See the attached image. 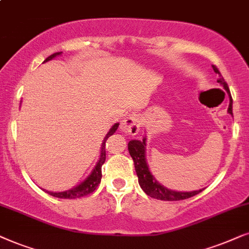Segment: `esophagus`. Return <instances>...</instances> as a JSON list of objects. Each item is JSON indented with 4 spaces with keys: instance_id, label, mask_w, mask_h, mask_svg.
Returning <instances> with one entry per match:
<instances>
[{
    "instance_id": "esophagus-1",
    "label": "esophagus",
    "mask_w": 249,
    "mask_h": 249,
    "mask_svg": "<svg viewBox=\"0 0 249 249\" xmlns=\"http://www.w3.org/2000/svg\"><path fill=\"white\" fill-rule=\"evenodd\" d=\"M140 119H139V116L137 114L128 115L121 123V130L126 134L137 135L140 131Z\"/></svg>"
}]
</instances>
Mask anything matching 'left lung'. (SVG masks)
<instances>
[{
	"mask_svg": "<svg viewBox=\"0 0 249 249\" xmlns=\"http://www.w3.org/2000/svg\"><path fill=\"white\" fill-rule=\"evenodd\" d=\"M214 71L218 74L220 78H217V83L221 84L225 89V91L230 94V90H229V86L223 78V76L221 75L220 71H218L216 66H213ZM231 97V95H230ZM229 114L232 115V100H230V105H229L228 109ZM144 145H145V139L140 140H132L128 142V151L132 159L134 161V167L135 172H137L138 178H139V184L142 188L145 194L148 196L159 200H167V201H173V200H183L187 198L194 197L199 192L203 191V189L198 191H191V192H178L168 190L167 188H165L160 183H158L156 181V178L152 177L150 171H149L148 165L145 163V157H144Z\"/></svg>",
	"mask_w": 249,
	"mask_h": 249,
	"instance_id": "1",
	"label": "left lung"
}]
</instances>
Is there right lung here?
<instances>
[{
	"mask_svg": "<svg viewBox=\"0 0 249 249\" xmlns=\"http://www.w3.org/2000/svg\"><path fill=\"white\" fill-rule=\"evenodd\" d=\"M61 54V52H55L53 53V54L49 55L48 58L45 59V61H49L51 60L52 58H54L55 55H59ZM118 123H116L110 128V131L108 132L107 135H106L105 139H104V142H102V145H101V155H100V159H99L97 166L94 167V170L92 171V173L89 175V178H86L84 182H82L81 184L77 185V187L71 189V190H68V191H64V192H51V191H46L49 195H51L53 197H57V198H65V199H74V198H79V197H83V196H86V195H90L93 192L97 187L100 183L101 181V177H102V173H101V167L102 165H104L105 160H106V141H107V139L112 135L117 130L118 127Z\"/></svg>",
	"mask_w": 249,
	"mask_h": 249,
	"instance_id": "1",
	"label": "right lung"
}]
</instances>
